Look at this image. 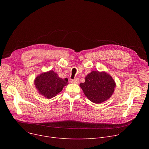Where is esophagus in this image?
<instances>
[{
  "label": "esophagus",
  "mask_w": 149,
  "mask_h": 149,
  "mask_svg": "<svg viewBox=\"0 0 149 149\" xmlns=\"http://www.w3.org/2000/svg\"><path fill=\"white\" fill-rule=\"evenodd\" d=\"M71 82L72 83L78 84V83L79 82V78H75V79H72V80L71 81Z\"/></svg>",
  "instance_id": "obj_1"
}]
</instances>
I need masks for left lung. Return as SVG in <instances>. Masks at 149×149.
<instances>
[{
  "label": "left lung",
  "mask_w": 149,
  "mask_h": 149,
  "mask_svg": "<svg viewBox=\"0 0 149 149\" xmlns=\"http://www.w3.org/2000/svg\"><path fill=\"white\" fill-rule=\"evenodd\" d=\"M84 94L94 103L100 104L110 98L116 87V82L105 72L94 71L86 77V81L79 84Z\"/></svg>",
  "instance_id": "obj_1"
}]
</instances>
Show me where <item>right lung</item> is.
<instances>
[{"label":"right lung","mask_w":149,"mask_h":149,"mask_svg":"<svg viewBox=\"0 0 149 149\" xmlns=\"http://www.w3.org/2000/svg\"><path fill=\"white\" fill-rule=\"evenodd\" d=\"M68 81L67 78H59L56 72L51 70L36 77L34 84L39 94L51 99L60 93L63 87L68 85Z\"/></svg>","instance_id":"add662e5"}]
</instances>
